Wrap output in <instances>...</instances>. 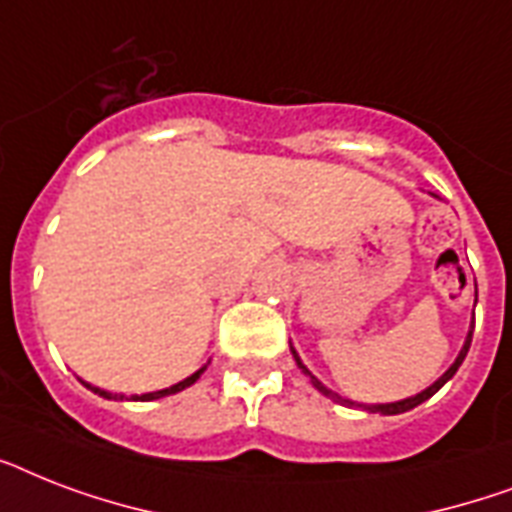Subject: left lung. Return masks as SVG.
Masks as SVG:
<instances>
[{"instance_id": "left-lung-1", "label": "left lung", "mask_w": 512, "mask_h": 512, "mask_svg": "<svg viewBox=\"0 0 512 512\" xmlns=\"http://www.w3.org/2000/svg\"><path fill=\"white\" fill-rule=\"evenodd\" d=\"M476 303H478V292H476ZM473 327H476V324H473V321H470V329H468V337H465V345H462V350H460V353H457V358H454V364L449 366V369H446V372L441 374V377H438L436 382H433V385H428V388L422 390V393H417V396L401 398V401H393V404H358V401H350V398H342L340 393H335V390H329L327 385H324V382L319 380V377H313L311 369H308V366H305L303 361H300V356H297V350L292 348V345H289V350H292V356H295L297 366H300V369H303V374H308V377H311V385H313V388L319 390V393H324V396H327V398H332V401H337V404H353V406H361V409H366V412H380V414H404V412H409V409H414V406H420L422 401H428L430 396H436L438 390L444 388L446 382L452 380L454 374H457V369H460V364H462V361H465V356H468L470 340H473Z\"/></svg>"}]
</instances>
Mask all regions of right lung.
Masks as SVG:
<instances>
[{"mask_svg": "<svg viewBox=\"0 0 512 512\" xmlns=\"http://www.w3.org/2000/svg\"><path fill=\"white\" fill-rule=\"evenodd\" d=\"M204 369H207V364L201 366V369H196L191 377H185V380L177 382V385H170V388H164V390H154V393H143V396H132L130 401H156V398H164V396H172V393H180V390L191 388L193 382L199 380L201 374H204ZM84 388H90L92 393H98V396H103V398H114V401H124V398H127V396H122V393L116 396V393H108V390L95 388V385H90V382H84Z\"/></svg>", "mask_w": 512, "mask_h": 512, "instance_id": "add662e5", "label": "right lung"}]
</instances>
